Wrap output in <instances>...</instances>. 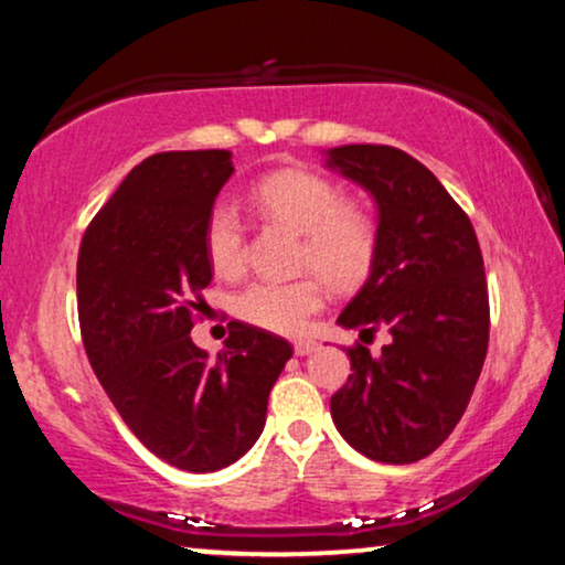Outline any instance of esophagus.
<instances>
[{"mask_svg":"<svg viewBox=\"0 0 565 565\" xmlns=\"http://www.w3.org/2000/svg\"><path fill=\"white\" fill-rule=\"evenodd\" d=\"M315 351V343L312 341H297L295 343V353L297 356H307V353Z\"/></svg>","mask_w":565,"mask_h":565,"instance_id":"obj_1","label":"esophagus"}]
</instances>
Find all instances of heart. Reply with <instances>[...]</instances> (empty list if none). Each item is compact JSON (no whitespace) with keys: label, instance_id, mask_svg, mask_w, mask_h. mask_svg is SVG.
<instances>
[{"label":"heart","instance_id":"b5f03b06","mask_svg":"<svg viewBox=\"0 0 565 565\" xmlns=\"http://www.w3.org/2000/svg\"><path fill=\"white\" fill-rule=\"evenodd\" d=\"M263 216L302 235L299 266L312 268L330 287L356 289L374 266L380 227L359 201H341V188L305 168H287L263 175L253 188ZM206 258L214 274L237 276L245 266V224L237 209L216 204L204 227ZM326 299L315 276L297 281H255L235 299L245 322L270 333H299L307 318Z\"/></svg>","mask_w":565,"mask_h":565}]
</instances>
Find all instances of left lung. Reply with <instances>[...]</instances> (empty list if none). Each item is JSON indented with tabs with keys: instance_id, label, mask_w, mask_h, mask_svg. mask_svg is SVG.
I'll list each match as a JSON object with an SVG mask.
<instances>
[{
	"instance_id": "1",
	"label": "left lung",
	"mask_w": 565,
	"mask_h": 565,
	"mask_svg": "<svg viewBox=\"0 0 565 565\" xmlns=\"http://www.w3.org/2000/svg\"><path fill=\"white\" fill-rule=\"evenodd\" d=\"M326 168L364 188L377 206L380 245L364 287L338 326L372 341L380 356L349 349V382L330 397V416L370 460L418 462L468 408L488 351L483 255L468 214L428 168L387 145H343Z\"/></svg>"
}]
</instances>
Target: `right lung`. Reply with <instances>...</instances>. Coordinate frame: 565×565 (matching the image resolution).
Returning a JSON list of instances; mask_svg holds the SVG:
<instances>
[{"label":"right lung","mask_w":565,"mask_h":565,"mask_svg":"<svg viewBox=\"0 0 565 565\" xmlns=\"http://www.w3.org/2000/svg\"><path fill=\"white\" fill-rule=\"evenodd\" d=\"M232 172L227 149L147 157L79 245L89 364L141 445L188 472L227 468L258 441L270 387L295 353L281 335L237 320L216 359L191 338L212 281L206 216Z\"/></svg>","instance_id":"obj_1"}]
</instances>
